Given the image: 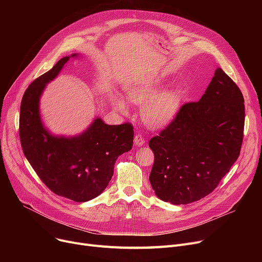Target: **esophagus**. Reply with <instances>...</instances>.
I'll use <instances>...</instances> for the list:
<instances>
[{
	"instance_id": "obj_1",
	"label": "esophagus",
	"mask_w": 262,
	"mask_h": 262,
	"mask_svg": "<svg viewBox=\"0 0 262 262\" xmlns=\"http://www.w3.org/2000/svg\"><path fill=\"white\" fill-rule=\"evenodd\" d=\"M144 138L140 135V134H137L135 137V145L137 146H142L144 144Z\"/></svg>"
}]
</instances>
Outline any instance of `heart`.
<instances>
[{
    "mask_svg": "<svg viewBox=\"0 0 262 262\" xmlns=\"http://www.w3.org/2000/svg\"><path fill=\"white\" fill-rule=\"evenodd\" d=\"M159 81H140L128 87L127 98L135 104L143 107L142 118L147 125L162 127L169 124L177 115L182 104V94L176 89L162 91ZM116 106L125 112L127 105L121 95L116 98Z\"/></svg>",
    "mask_w": 262,
    "mask_h": 262,
    "instance_id": "b5f03b06",
    "label": "heart"
}]
</instances>
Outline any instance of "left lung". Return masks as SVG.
<instances>
[{
  "instance_id": "1",
  "label": "left lung",
  "mask_w": 262,
  "mask_h": 262,
  "mask_svg": "<svg viewBox=\"0 0 262 262\" xmlns=\"http://www.w3.org/2000/svg\"><path fill=\"white\" fill-rule=\"evenodd\" d=\"M244 117L242 92L217 68L201 100L183 105L148 142L155 157L149 174L155 194L186 205L211 193L240 155Z\"/></svg>"
}]
</instances>
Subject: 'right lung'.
Masks as SVG:
<instances>
[{
    "label": "right lung",
    "mask_w": 262,
    "mask_h": 262,
    "mask_svg": "<svg viewBox=\"0 0 262 262\" xmlns=\"http://www.w3.org/2000/svg\"><path fill=\"white\" fill-rule=\"evenodd\" d=\"M72 54L57 61L50 71L26 89L20 107V141L23 153L45 185L55 194L77 203L90 201L108 186L116 160L133 147L132 124L108 125L96 117L79 135H53L41 120L40 98L60 73Z\"/></svg>",
    "instance_id": "right-lung-1"
}]
</instances>
